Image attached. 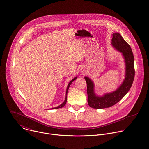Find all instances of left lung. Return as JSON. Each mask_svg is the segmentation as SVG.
I'll use <instances>...</instances> for the list:
<instances>
[{
	"instance_id": "left-lung-1",
	"label": "left lung",
	"mask_w": 149,
	"mask_h": 149,
	"mask_svg": "<svg viewBox=\"0 0 149 149\" xmlns=\"http://www.w3.org/2000/svg\"><path fill=\"white\" fill-rule=\"evenodd\" d=\"M111 45L120 52L124 58L126 65L125 78L115 91L107 93L103 96H98L95 92L94 83L91 79L85 76L84 79L87 84L88 103L93 108L103 109L116 104L127 93L134 81L135 76L134 59L130 46L118 33L112 34Z\"/></svg>"
}]
</instances>
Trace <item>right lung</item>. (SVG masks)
Instances as JSON below:
<instances>
[{
    "instance_id": "1",
    "label": "right lung",
    "mask_w": 149,
    "mask_h": 149,
    "mask_svg": "<svg viewBox=\"0 0 149 149\" xmlns=\"http://www.w3.org/2000/svg\"><path fill=\"white\" fill-rule=\"evenodd\" d=\"M77 76L76 77H75L73 79H72L70 82H69V83L68 84V86H67V88H66V96H65V100H64V102L61 104H60V106H58L56 107H54V108H51V109H57V108H62V107H63L66 104V101H67V93H68V89H69V86H70V85H71V84H72V83L73 81H74L76 79H77Z\"/></svg>"
}]
</instances>
